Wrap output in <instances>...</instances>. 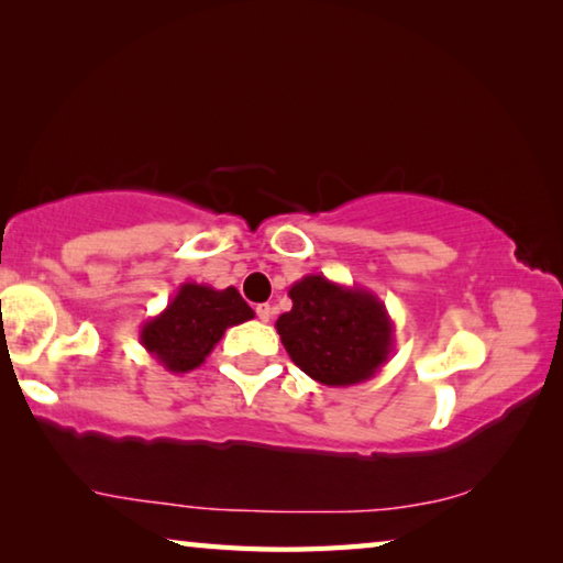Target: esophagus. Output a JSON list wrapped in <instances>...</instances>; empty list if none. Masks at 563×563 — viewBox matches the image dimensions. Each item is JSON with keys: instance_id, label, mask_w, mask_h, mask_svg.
<instances>
[{"instance_id": "esophagus-1", "label": "esophagus", "mask_w": 563, "mask_h": 563, "mask_svg": "<svg viewBox=\"0 0 563 563\" xmlns=\"http://www.w3.org/2000/svg\"><path fill=\"white\" fill-rule=\"evenodd\" d=\"M255 312H258V320H263V322H271L273 320V305H268V302L258 305V308H255Z\"/></svg>"}]
</instances>
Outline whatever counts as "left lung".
I'll return each instance as SVG.
<instances>
[{"label":"left lung","instance_id":"left-lung-1","mask_svg":"<svg viewBox=\"0 0 563 563\" xmlns=\"http://www.w3.org/2000/svg\"><path fill=\"white\" fill-rule=\"evenodd\" d=\"M288 295L292 308L275 328L290 360L316 383H365L393 355L395 322L373 290L312 273L292 283Z\"/></svg>","mask_w":563,"mask_h":563}]
</instances>
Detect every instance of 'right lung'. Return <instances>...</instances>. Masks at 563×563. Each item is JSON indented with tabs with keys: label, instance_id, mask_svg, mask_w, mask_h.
<instances>
[{
	"label": "right lung",
	"instance_id": "right-lung-1",
	"mask_svg": "<svg viewBox=\"0 0 563 563\" xmlns=\"http://www.w3.org/2000/svg\"><path fill=\"white\" fill-rule=\"evenodd\" d=\"M253 318V308L235 288L184 283L166 308L141 325L139 340L168 373L184 375L203 365L228 328Z\"/></svg>",
	"mask_w": 563,
	"mask_h": 563
}]
</instances>
